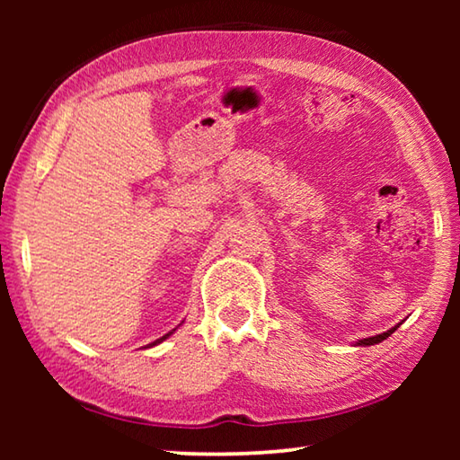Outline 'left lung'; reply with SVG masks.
I'll use <instances>...</instances> for the list:
<instances>
[{"label":"left lung","instance_id":"obj_1","mask_svg":"<svg viewBox=\"0 0 460 460\" xmlns=\"http://www.w3.org/2000/svg\"><path fill=\"white\" fill-rule=\"evenodd\" d=\"M395 329H398V326H394V329H389L387 332H381V334H376V337H369V339H361L359 341V345H363V347H367V345H377V342H381V341H385L389 334L392 332H395Z\"/></svg>","mask_w":460,"mask_h":460}]
</instances>
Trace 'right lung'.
Instances as JSON below:
<instances>
[{
	"instance_id": "obj_1",
	"label": "right lung",
	"mask_w": 460,
	"mask_h": 460,
	"mask_svg": "<svg viewBox=\"0 0 460 460\" xmlns=\"http://www.w3.org/2000/svg\"><path fill=\"white\" fill-rule=\"evenodd\" d=\"M170 334H172V332H168V334H164V337H160V339H155L154 342H152V345H158V342H162V341H164V339H168L170 337Z\"/></svg>"
}]
</instances>
